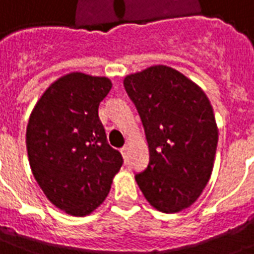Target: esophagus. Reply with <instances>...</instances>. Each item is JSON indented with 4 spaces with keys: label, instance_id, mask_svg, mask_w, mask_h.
<instances>
[{
    "label": "esophagus",
    "instance_id": "esophagus-1",
    "mask_svg": "<svg viewBox=\"0 0 254 254\" xmlns=\"http://www.w3.org/2000/svg\"><path fill=\"white\" fill-rule=\"evenodd\" d=\"M121 154L122 156H124V159H127V145H124L121 148Z\"/></svg>",
    "mask_w": 254,
    "mask_h": 254
}]
</instances>
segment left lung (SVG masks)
I'll return each instance as SVG.
<instances>
[{"label": "left lung", "instance_id": "left-lung-1", "mask_svg": "<svg viewBox=\"0 0 254 254\" xmlns=\"http://www.w3.org/2000/svg\"><path fill=\"white\" fill-rule=\"evenodd\" d=\"M124 87L143 122L147 169L134 178L162 212H180L201 194L213 169L218 127L200 87L173 67L156 65L129 74Z\"/></svg>", "mask_w": 254, "mask_h": 254}]
</instances>
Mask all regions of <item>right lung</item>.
I'll list each match as a JSON object with an SVG mask.
<instances>
[{"mask_svg": "<svg viewBox=\"0 0 254 254\" xmlns=\"http://www.w3.org/2000/svg\"><path fill=\"white\" fill-rule=\"evenodd\" d=\"M110 89L109 78L69 73L46 89L28 121L32 174L47 198L69 215L85 216L99 207L124 163L98 114Z\"/></svg>", "mask_w": 254, "mask_h": 254, "instance_id": "add662e5", "label": "right lung"}]
</instances>
